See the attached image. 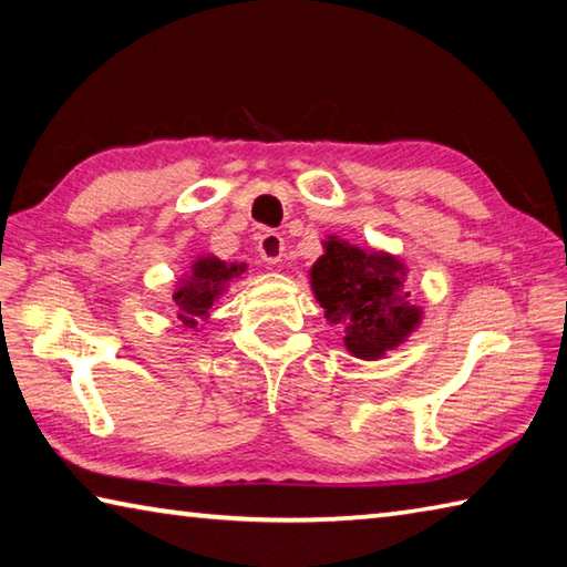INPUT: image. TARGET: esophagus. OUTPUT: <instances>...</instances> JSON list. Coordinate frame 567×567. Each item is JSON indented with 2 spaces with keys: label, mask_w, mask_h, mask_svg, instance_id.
<instances>
[{
  "label": "esophagus",
  "mask_w": 567,
  "mask_h": 567,
  "mask_svg": "<svg viewBox=\"0 0 567 567\" xmlns=\"http://www.w3.org/2000/svg\"><path fill=\"white\" fill-rule=\"evenodd\" d=\"M257 249H260V257L265 262L277 265L285 255V239H282V235H277V233H265L260 237V245H257Z\"/></svg>",
  "instance_id": "1"
}]
</instances>
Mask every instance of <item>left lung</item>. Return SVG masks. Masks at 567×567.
<instances>
[{"instance_id":"1","label":"left lung","mask_w":567,"mask_h":567,"mask_svg":"<svg viewBox=\"0 0 567 567\" xmlns=\"http://www.w3.org/2000/svg\"><path fill=\"white\" fill-rule=\"evenodd\" d=\"M312 265V292L324 318L344 328V348L360 360H378L417 328L422 310L410 302L405 265L388 252H364L330 237Z\"/></svg>"}]
</instances>
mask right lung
Returning <instances> with one entry per match:
<instances>
[{
    "label": "right lung",
    "instance_id": "add662e5",
    "mask_svg": "<svg viewBox=\"0 0 567 567\" xmlns=\"http://www.w3.org/2000/svg\"><path fill=\"white\" fill-rule=\"evenodd\" d=\"M245 272V265L223 262L217 257H199L192 265V275L182 280L172 300L177 305V320L185 328H197V320H205L209 307L225 292V285Z\"/></svg>",
    "mask_w": 567,
    "mask_h": 567
}]
</instances>
